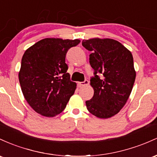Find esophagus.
Segmentation results:
<instances>
[{
    "instance_id": "obj_1",
    "label": "esophagus",
    "mask_w": 157,
    "mask_h": 157,
    "mask_svg": "<svg viewBox=\"0 0 157 157\" xmlns=\"http://www.w3.org/2000/svg\"><path fill=\"white\" fill-rule=\"evenodd\" d=\"M90 83V82L88 80H85L84 81V82H78V85L79 86V87H82V86H85V85H88Z\"/></svg>"
}]
</instances>
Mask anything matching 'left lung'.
Masks as SVG:
<instances>
[{
	"label": "left lung",
	"mask_w": 157,
	"mask_h": 157,
	"mask_svg": "<svg viewBox=\"0 0 157 157\" xmlns=\"http://www.w3.org/2000/svg\"><path fill=\"white\" fill-rule=\"evenodd\" d=\"M82 46L92 52L90 64L94 70L90 79L94 95L86 101L88 111L101 119L113 117L124 106L133 89V56L120 42L110 38L83 40ZM97 74H101V79Z\"/></svg>",
	"instance_id": "8db88e82"
}]
</instances>
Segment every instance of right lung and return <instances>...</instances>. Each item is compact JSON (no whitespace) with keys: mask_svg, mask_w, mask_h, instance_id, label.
<instances>
[{"mask_svg":"<svg viewBox=\"0 0 157 157\" xmlns=\"http://www.w3.org/2000/svg\"><path fill=\"white\" fill-rule=\"evenodd\" d=\"M80 40L44 38L25 51L18 73L24 98L36 113L47 117L61 113L73 95L76 83L67 73L65 57Z\"/></svg>","mask_w":157,"mask_h":157,"instance_id":"1","label":"right lung"}]
</instances>
